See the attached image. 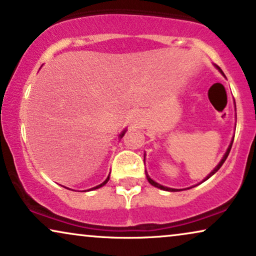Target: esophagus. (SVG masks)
<instances>
[{
	"label": "esophagus",
	"instance_id": "34e87169",
	"mask_svg": "<svg viewBox=\"0 0 256 256\" xmlns=\"http://www.w3.org/2000/svg\"><path fill=\"white\" fill-rule=\"evenodd\" d=\"M142 116L138 114V112H135L134 116H132V124L134 126H140L142 124Z\"/></svg>",
	"mask_w": 256,
	"mask_h": 256
}]
</instances>
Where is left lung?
<instances>
[{"instance_id": "left-lung-1", "label": "left lung", "mask_w": 256, "mask_h": 256, "mask_svg": "<svg viewBox=\"0 0 256 256\" xmlns=\"http://www.w3.org/2000/svg\"><path fill=\"white\" fill-rule=\"evenodd\" d=\"M233 141H234V138H233ZM233 141H232V142H230V147H228V149H227V152H226V154H224V158H222V160L220 161V164H218L216 166V167H215V169H214V170H213V172H210V174H209V175H208V176H207V178H206L204 181H206V180H208V178H210V176H212V175H214V174H215V172H216L218 170V169H220V168H221V166H222V164H224V162L226 161V158H228V155H230V149H232V144H233ZM146 175H147V174H146ZM147 178H148L149 184H152V186H154V187H158V188H160V189H164V190H168V192H178V189H172V188L164 187V186L158 184V182L152 181V178L148 176V175H147Z\"/></svg>"}]
</instances>
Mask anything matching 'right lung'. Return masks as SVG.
<instances>
[{"label": "right lung", "instance_id": "right-lung-1", "mask_svg": "<svg viewBox=\"0 0 256 256\" xmlns=\"http://www.w3.org/2000/svg\"><path fill=\"white\" fill-rule=\"evenodd\" d=\"M124 132H122V134L120 135V138H122V136H124ZM108 180H109V176H108L107 178H106V181L104 182V184H101L96 186V187H94V188H92V189H98V188H100V187H102V186H104L106 184H107V182H108Z\"/></svg>", "mask_w": 256, "mask_h": 256}]
</instances>
